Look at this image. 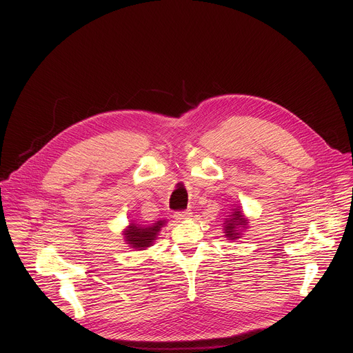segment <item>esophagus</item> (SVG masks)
<instances>
[{
  "mask_svg": "<svg viewBox=\"0 0 353 353\" xmlns=\"http://www.w3.org/2000/svg\"><path fill=\"white\" fill-rule=\"evenodd\" d=\"M191 215H192V212H191L190 210H184V211L176 212V214H174V218H176L177 221H184V219H188Z\"/></svg>",
  "mask_w": 353,
  "mask_h": 353,
  "instance_id": "esophagus-1",
  "label": "esophagus"
}]
</instances>
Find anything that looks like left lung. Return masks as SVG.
Instances as JSON below:
<instances>
[{
	"label": "left lung",
	"instance_id": "left-lung-1",
	"mask_svg": "<svg viewBox=\"0 0 353 353\" xmlns=\"http://www.w3.org/2000/svg\"><path fill=\"white\" fill-rule=\"evenodd\" d=\"M236 210V208H234ZM230 219H226V223H225V236H228L229 239H237L239 237V232H237V228H243L247 225V219L243 218L241 212L240 211H234Z\"/></svg>",
	"mask_w": 353,
	"mask_h": 353
}]
</instances>
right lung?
Instances as JSON below:
<instances>
[{
  "mask_svg": "<svg viewBox=\"0 0 353 353\" xmlns=\"http://www.w3.org/2000/svg\"><path fill=\"white\" fill-rule=\"evenodd\" d=\"M162 225H165V221H159L150 228H139V226L131 223L130 229L125 230V233H124L125 241H128L134 248H139V250L149 247L154 243Z\"/></svg>",
  "mask_w": 353,
  "mask_h": 353,
  "instance_id": "obj_1",
  "label": "right lung"
}]
</instances>
